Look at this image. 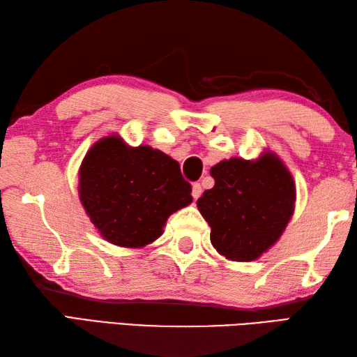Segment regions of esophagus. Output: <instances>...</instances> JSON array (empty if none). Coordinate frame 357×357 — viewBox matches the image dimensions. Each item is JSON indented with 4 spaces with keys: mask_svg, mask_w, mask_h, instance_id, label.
I'll return each instance as SVG.
<instances>
[{
    "mask_svg": "<svg viewBox=\"0 0 357 357\" xmlns=\"http://www.w3.org/2000/svg\"><path fill=\"white\" fill-rule=\"evenodd\" d=\"M201 195H202V187H201V184H198V183L193 184V187H192V196H193V198L198 199Z\"/></svg>",
    "mask_w": 357,
    "mask_h": 357,
    "instance_id": "1",
    "label": "esophagus"
}]
</instances>
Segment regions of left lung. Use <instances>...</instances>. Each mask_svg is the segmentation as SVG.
<instances>
[{
	"instance_id": "obj_1",
	"label": "left lung",
	"mask_w": 357,
	"mask_h": 357,
	"mask_svg": "<svg viewBox=\"0 0 357 357\" xmlns=\"http://www.w3.org/2000/svg\"><path fill=\"white\" fill-rule=\"evenodd\" d=\"M215 185L198 199L210 225V241L229 261L250 262L282 236L294 213L296 185L276 153L230 158L210 169Z\"/></svg>"
}]
</instances>
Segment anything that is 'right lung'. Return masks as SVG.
I'll list each match as a JSON object with an SVG mask.
<instances>
[{"label":"right lung","mask_w":357,"mask_h":357,"mask_svg":"<svg viewBox=\"0 0 357 357\" xmlns=\"http://www.w3.org/2000/svg\"><path fill=\"white\" fill-rule=\"evenodd\" d=\"M78 176L90 221L105 241L124 248L151 244L169 216L193 201L178 161L150 146H128L116 133L90 147Z\"/></svg>","instance_id":"1"}]
</instances>
